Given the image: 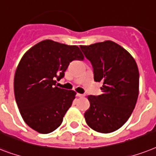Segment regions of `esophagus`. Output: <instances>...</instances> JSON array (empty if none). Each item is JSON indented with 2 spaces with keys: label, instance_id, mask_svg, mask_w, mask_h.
Segmentation results:
<instances>
[{
  "label": "esophagus",
  "instance_id": "34e87169",
  "mask_svg": "<svg viewBox=\"0 0 156 156\" xmlns=\"http://www.w3.org/2000/svg\"><path fill=\"white\" fill-rule=\"evenodd\" d=\"M76 96L77 97H79V98H84L85 95H84V94H81V93H77Z\"/></svg>",
  "mask_w": 156,
  "mask_h": 156
}]
</instances>
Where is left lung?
I'll list each match as a JSON object with an SVG mask.
<instances>
[{"instance_id":"1","label":"left lung","mask_w":156,"mask_h":156,"mask_svg":"<svg viewBox=\"0 0 156 156\" xmlns=\"http://www.w3.org/2000/svg\"><path fill=\"white\" fill-rule=\"evenodd\" d=\"M92 63L94 80L103 83V93L88 96L90 107L84 113L88 126L111 133L129 119L139 96V73L131 55L112 41L80 46Z\"/></svg>"}]
</instances>
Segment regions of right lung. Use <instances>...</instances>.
I'll use <instances>...</instances> for the list:
<instances>
[{
	"instance_id": "obj_1",
	"label": "right lung",
	"mask_w": 156,
	"mask_h": 156,
	"mask_svg": "<svg viewBox=\"0 0 156 156\" xmlns=\"http://www.w3.org/2000/svg\"><path fill=\"white\" fill-rule=\"evenodd\" d=\"M84 55L77 46L52 40L37 43L22 56L15 72L14 95L23 120L41 134L61 125L76 93L56 87L68 65Z\"/></svg>"
}]
</instances>
